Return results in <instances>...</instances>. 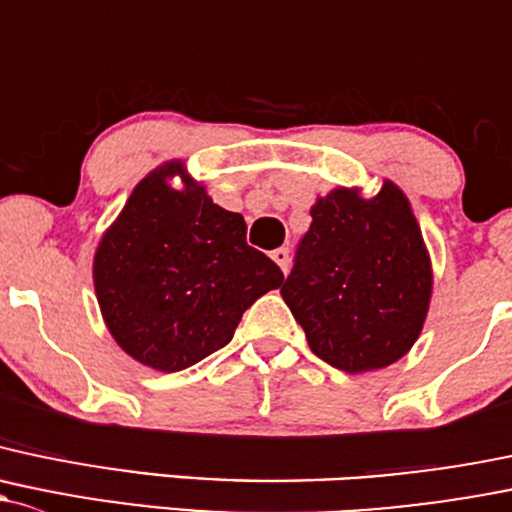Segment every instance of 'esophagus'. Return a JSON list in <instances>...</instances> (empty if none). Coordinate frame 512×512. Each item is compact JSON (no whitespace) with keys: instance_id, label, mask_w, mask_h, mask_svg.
<instances>
[{"instance_id":"1","label":"esophagus","mask_w":512,"mask_h":512,"mask_svg":"<svg viewBox=\"0 0 512 512\" xmlns=\"http://www.w3.org/2000/svg\"><path fill=\"white\" fill-rule=\"evenodd\" d=\"M272 260L277 262L279 267H282V272H287V267H289V247H277V250H272Z\"/></svg>"}]
</instances>
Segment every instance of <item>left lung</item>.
Listing matches in <instances>:
<instances>
[{
  "label": "left lung",
  "instance_id": "left-lung-1",
  "mask_svg": "<svg viewBox=\"0 0 512 512\" xmlns=\"http://www.w3.org/2000/svg\"><path fill=\"white\" fill-rule=\"evenodd\" d=\"M282 297L309 348L346 373L387 368L427 319L432 267L410 201L392 181L378 196L336 188L311 208Z\"/></svg>",
  "mask_w": 512,
  "mask_h": 512
}]
</instances>
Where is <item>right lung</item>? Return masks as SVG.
Here are the masks:
<instances>
[{
  "instance_id": "1",
  "label": "right lung",
  "mask_w": 512,
  "mask_h": 512,
  "mask_svg": "<svg viewBox=\"0 0 512 512\" xmlns=\"http://www.w3.org/2000/svg\"><path fill=\"white\" fill-rule=\"evenodd\" d=\"M176 173L181 192L168 186ZM245 233L242 215L215 206L181 161L139 181L93 265L102 319L122 351L179 373L228 346L242 314L284 282Z\"/></svg>"
}]
</instances>
